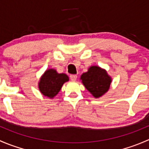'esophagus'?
Listing matches in <instances>:
<instances>
[{"mask_svg":"<svg viewBox=\"0 0 149 149\" xmlns=\"http://www.w3.org/2000/svg\"><path fill=\"white\" fill-rule=\"evenodd\" d=\"M70 80L73 81H75L76 80V79H77V76H76V75H70Z\"/></svg>","mask_w":149,"mask_h":149,"instance_id":"34e87169","label":"esophagus"}]
</instances>
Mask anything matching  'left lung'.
I'll use <instances>...</instances> for the list:
<instances>
[{"label": "left lung", "mask_w": 149, "mask_h": 149, "mask_svg": "<svg viewBox=\"0 0 149 149\" xmlns=\"http://www.w3.org/2000/svg\"><path fill=\"white\" fill-rule=\"evenodd\" d=\"M81 79L84 86L94 96L99 98L109 90L112 79L104 69L99 66H91L88 71L84 73Z\"/></svg>", "instance_id": "1"}]
</instances>
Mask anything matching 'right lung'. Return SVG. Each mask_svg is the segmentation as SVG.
<instances>
[{
    "label": "right lung",
    "instance_id": "obj_1",
    "mask_svg": "<svg viewBox=\"0 0 149 149\" xmlns=\"http://www.w3.org/2000/svg\"><path fill=\"white\" fill-rule=\"evenodd\" d=\"M69 78L65 73H58L55 69H48L40 78L39 89L45 97L53 98L58 94L65 82Z\"/></svg>",
    "mask_w": 149,
    "mask_h": 149
}]
</instances>
